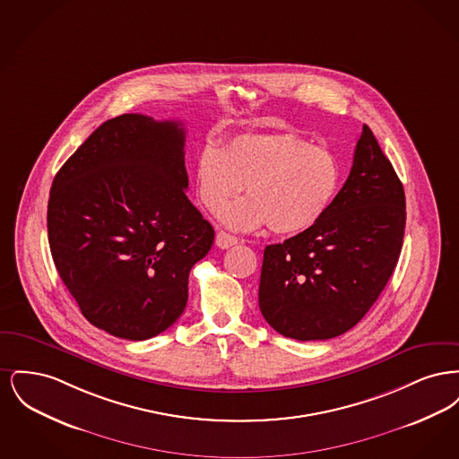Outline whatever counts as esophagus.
<instances>
[{
    "mask_svg": "<svg viewBox=\"0 0 459 459\" xmlns=\"http://www.w3.org/2000/svg\"><path fill=\"white\" fill-rule=\"evenodd\" d=\"M236 244H238V238H236V236H232V234H229V232H223V230H220L219 234H217V246L221 247V249L232 247V246H236Z\"/></svg>",
    "mask_w": 459,
    "mask_h": 459,
    "instance_id": "esophagus-1",
    "label": "esophagus"
}]
</instances>
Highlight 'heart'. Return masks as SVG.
Wrapping results in <instances>:
<instances>
[{
	"instance_id": "1",
	"label": "heart",
	"mask_w": 459,
	"mask_h": 459,
	"mask_svg": "<svg viewBox=\"0 0 459 459\" xmlns=\"http://www.w3.org/2000/svg\"><path fill=\"white\" fill-rule=\"evenodd\" d=\"M199 201L212 213L247 186L249 198L231 205L221 220L236 230L270 225L279 236H296L327 213L342 182L335 154L289 134H240L220 150L208 143L195 163Z\"/></svg>"
}]
</instances>
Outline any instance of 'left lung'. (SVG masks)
<instances>
[{"label":"left lung","instance_id":"obj_1","mask_svg":"<svg viewBox=\"0 0 459 459\" xmlns=\"http://www.w3.org/2000/svg\"><path fill=\"white\" fill-rule=\"evenodd\" d=\"M406 199L391 161L363 126L350 177L315 227L263 253V318L298 341L354 327L378 299L399 260Z\"/></svg>","mask_w":459,"mask_h":459}]
</instances>
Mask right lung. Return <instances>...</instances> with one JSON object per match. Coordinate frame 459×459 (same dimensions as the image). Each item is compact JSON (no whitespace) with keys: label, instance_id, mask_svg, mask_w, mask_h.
Wrapping results in <instances>:
<instances>
[{"label":"right lung","instance_id":"add662e5","mask_svg":"<svg viewBox=\"0 0 459 459\" xmlns=\"http://www.w3.org/2000/svg\"><path fill=\"white\" fill-rule=\"evenodd\" d=\"M180 122L139 113L107 120L55 175L48 240L82 315L144 341L187 305L189 272L215 230L189 201Z\"/></svg>","mask_w":459,"mask_h":459}]
</instances>
